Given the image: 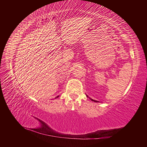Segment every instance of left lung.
I'll use <instances>...</instances> for the list:
<instances>
[{
  "label": "left lung",
  "mask_w": 147,
  "mask_h": 147,
  "mask_svg": "<svg viewBox=\"0 0 147 147\" xmlns=\"http://www.w3.org/2000/svg\"><path fill=\"white\" fill-rule=\"evenodd\" d=\"M90 99H91V100H92V101H94V102H98V101H97V100H93V99H91V98H90Z\"/></svg>",
  "instance_id": "obj_1"
}]
</instances>
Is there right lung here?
<instances>
[{
	"label": "right lung",
	"mask_w": 147,
	"mask_h": 147,
	"mask_svg": "<svg viewBox=\"0 0 147 147\" xmlns=\"http://www.w3.org/2000/svg\"><path fill=\"white\" fill-rule=\"evenodd\" d=\"M59 97V96H57V97Z\"/></svg>",
	"instance_id": "1"
}]
</instances>
